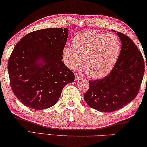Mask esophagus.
<instances>
[{
	"mask_svg": "<svg viewBox=\"0 0 147 147\" xmlns=\"http://www.w3.org/2000/svg\"><path fill=\"white\" fill-rule=\"evenodd\" d=\"M81 78H82V76L79 75V74H76L75 75V80H76V81H78V80H80Z\"/></svg>",
	"mask_w": 147,
	"mask_h": 147,
	"instance_id": "1",
	"label": "esophagus"
}]
</instances>
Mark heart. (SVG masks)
I'll list each match as a JSON object with an SVG mask.
<instances>
[{
	"mask_svg": "<svg viewBox=\"0 0 147 147\" xmlns=\"http://www.w3.org/2000/svg\"><path fill=\"white\" fill-rule=\"evenodd\" d=\"M120 43L113 34L86 31L76 35L71 46L62 50L63 63L71 69L82 67L90 78L99 79L112 71L117 61Z\"/></svg>",
	"mask_w": 147,
	"mask_h": 147,
	"instance_id": "b5f03b06",
	"label": "heart"
}]
</instances>
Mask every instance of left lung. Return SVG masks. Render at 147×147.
I'll return each mask as SVG.
<instances>
[{
  "instance_id": "obj_1",
  "label": "left lung",
  "mask_w": 147,
  "mask_h": 147,
  "mask_svg": "<svg viewBox=\"0 0 147 147\" xmlns=\"http://www.w3.org/2000/svg\"><path fill=\"white\" fill-rule=\"evenodd\" d=\"M116 34L122 47L115 65L103 79L89 81V90L84 96L90 107L103 112H114L133 100L144 76L142 53L128 36L120 32Z\"/></svg>"
}]
</instances>
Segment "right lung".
I'll return each mask as SVG.
<instances>
[{
  "mask_svg": "<svg viewBox=\"0 0 147 147\" xmlns=\"http://www.w3.org/2000/svg\"><path fill=\"white\" fill-rule=\"evenodd\" d=\"M67 28L31 32L15 45L8 62L11 89L19 101L34 110L57 103L74 74L61 61Z\"/></svg>",
  "mask_w": 147,
  "mask_h": 147,
  "instance_id": "right-lung-1",
  "label": "right lung"
}]
</instances>
